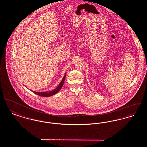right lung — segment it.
Listing matches in <instances>:
<instances>
[{
	"label": "right lung",
	"mask_w": 147,
	"mask_h": 147,
	"mask_svg": "<svg viewBox=\"0 0 147 147\" xmlns=\"http://www.w3.org/2000/svg\"><path fill=\"white\" fill-rule=\"evenodd\" d=\"M66 74L65 73L64 76L63 77L62 81H61L60 84L54 90H53L51 91H47V92H35V91H32V92L36 94L37 95H39L40 96L45 97H50V96L54 95L55 94L58 92L61 89L63 85V82L65 81V77H66Z\"/></svg>",
	"instance_id": "right-lung-1"
}]
</instances>
